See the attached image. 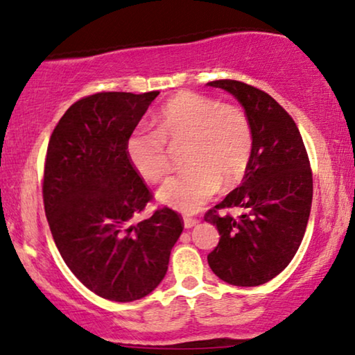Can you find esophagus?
<instances>
[{
  "label": "esophagus",
  "instance_id": "obj_1",
  "mask_svg": "<svg viewBox=\"0 0 355 355\" xmlns=\"http://www.w3.org/2000/svg\"><path fill=\"white\" fill-rule=\"evenodd\" d=\"M198 224V219H193V217H183V225H185V229H191V227H195Z\"/></svg>",
  "mask_w": 355,
  "mask_h": 355
}]
</instances>
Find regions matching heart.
I'll return each mask as SVG.
<instances>
[{"label": "heart", "mask_w": 355, "mask_h": 355, "mask_svg": "<svg viewBox=\"0 0 355 355\" xmlns=\"http://www.w3.org/2000/svg\"><path fill=\"white\" fill-rule=\"evenodd\" d=\"M187 144L188 167L159 188L157 198L173 209L196 212L220 188L232 187L247 173L253 150V130L247 113L232 103L195 92H178L155 115V130H133L126 138V155L148 182L170 172L167 149Z\"/></svg>", "instance_id": "obj_1"}]
</instances>
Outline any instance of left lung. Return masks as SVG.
I'll use <instances>...</instances> for the list:
<instances>
[{
    "mask_svg": "<svg viewBox=\"0 0 355 355\" xmlns=\"http://www.w3.org/2000/svg\"><path fill=\"white\" fill-rule=\"evenodd\" d=\"M207 86L232 94L253 130L242 183L205 216L220 235L207 263L229 284L261 286L284 271L304 239L313 196L309 155L295 121L269 94L232 79ZM227 207L248 212L239 218L216 214Z\"/></svg>",
    "mask_w": 355,
    "mask_h": 355,
    "instance_id": "8db88e82",
    "label": "left lung"
}]
</instances>
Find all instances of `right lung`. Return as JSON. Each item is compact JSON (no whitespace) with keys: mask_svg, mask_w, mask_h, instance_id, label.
<instances>
[{"mask_svg":"<svg viewBox=\"0 0 355 355\" xmlns=\"http://www.w3.org/2000/svg\"><path fill=\"white\" fill-rule=\"evenodd\" d=\"M157 96L84 97L61 116L46 149L44 205L56 248L74 276L107 300L150 294L183 230L180 216L168 207L131 225L153 195L125 144Z\"/></svg>","mask_w":355,"mask_h":355,"instance_id":"1","label":"right lung"}]
</instances>
